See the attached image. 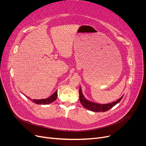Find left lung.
Listing matches in <instances>:
<instances>
[{"label":"left lung","instance_id":"left-lung-1","mask_svg":"<svg viewBox=\"0 0 146 146\" xmlns=\"http://www.w3.org/2000/svg\"><path fill=\"white\" fill-rule=\"evenodd\" d=\"M122 98H123V96H122L120 99H118L117 101L113 102L112 103L108 104L102 105V104H95L86 100L82 94L80 86L79 88V99H80V102L81 104L85 108L94 112H105L106 111H108L109 110L112 108L113 106H114L116 104L119 103Z\"/></svg>","mask_w":146,"mask_h":146}]
</instances>
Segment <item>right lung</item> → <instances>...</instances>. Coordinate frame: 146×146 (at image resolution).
Masks as SVG:
<instances>
[{
    "label": "right lung",
    "mask_w": 146,
    "mask_h": 146,
    "mask_svg": "<svg viewBox=\"0 0 146 146\" xmlns=\"http://www.w3.org/2000/svg\"><path fill=\"white\" fill-rule=\"evenodd\" d=\"M58 96L57 95V90H56L55 92V93L53 95H52L50 98H48L47 99H31V101L36 104H40V105H47V104H51L52 102H53L54 101H56V99H57Z\"/></svg>",
    "instance_id": "add662e5"
}]
</instances>
